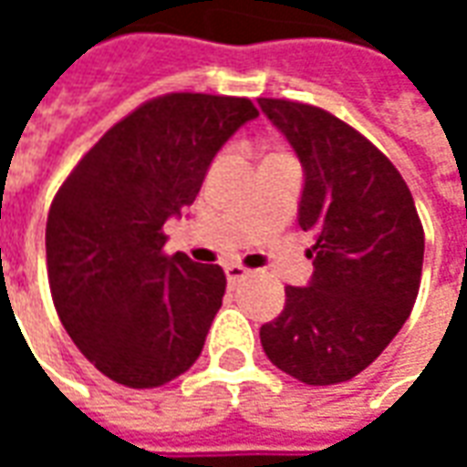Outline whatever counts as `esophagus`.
Returning <instances> with one entry per match:
<instances>
[{
	"label": "esophagus",
	"mask_w": 467,
	"mask_h": 467,
	"mask_svg": "<svg viewBox=\"0 0 467 467\" xmlns=\"http://www.w3.org/2000/svg\"><path fill=\"white\" fill-rule=\"evenodd\" d=\"M224 275H227V283H240L243 277L250 275V270L243 265H224Z\"/></svg>",
	"instance_id": "34e87169"
}]
</instances>
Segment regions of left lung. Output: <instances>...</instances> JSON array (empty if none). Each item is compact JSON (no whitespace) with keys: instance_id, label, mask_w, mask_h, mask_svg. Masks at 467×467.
<instances>
[{"instance_id":"8db88e82","label":"left lung","mask_w":467,"mask_h":467,"mask_svg":"<svg viewBox=\"0 0 467 467\" xmlns=\"http://www.w3.org/2000/svg\"><path fill=\"white\" fill-rule=\"evenodd\" d=\"M257 105L303 164L297 224L313 233V277L285 287L283 313L260 327L265 355L307 385L355 378L408 320L425 234L408 184L358 130L320 107Z\"/></svg>"}]
</instances>
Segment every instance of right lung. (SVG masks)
<instances>
[{
    "label": "right lung",
    "mask_w": 467,
    "mask_h": 467,
    "mask_svg": "<svg viewBox=\"0 0 467 467\" xmlns=\"http://www.w3.org/2000/svg\"><path fill=\"white\" fill-rule=\"evenodd\" d=\"M257 109L172 92L137 107L79 160L47 217L57 315L97 370L157 388L192 368L223 305L220 265L164 254L162 227L194 202L214 154Z\"/></svg>",
    "instance_id": "obj_1"
}]
</instances>
